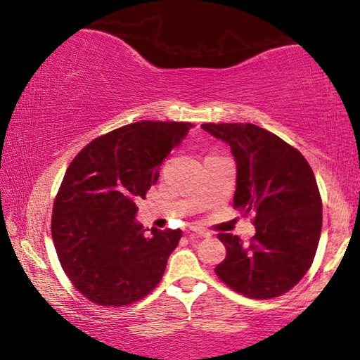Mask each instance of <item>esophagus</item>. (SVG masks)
<instances>
[{
  "instance_id": "esophagus-1",
  "label": "esophagus",
  "mask_w": 360,
  "mask_h": 360,
  "mask_svg": "<svg viewBox=\"0 0 360 360\" xmlns=\"http://www.w3.org/2000/svg\"><path fill=\"white\" fill-rule=\"evenodd\" d=\"M188 230H191L192 233H195V235L202 236V238H210V236H211L210 231L202 229V227H200V225H191V227H188Z\"/></svg>"
}]
</instances>
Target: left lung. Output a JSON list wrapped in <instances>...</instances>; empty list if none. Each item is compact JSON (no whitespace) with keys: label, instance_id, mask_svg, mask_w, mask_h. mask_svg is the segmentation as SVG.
<instances>
[{"label":"left lung","instance_id":"1","mask_svg":"<svg viewBox=\"0 0 360 360\" xmlns=\"http://www.w3.org/2000/svg\"><path fill=\"white\" fill-rule=\"evenodd\" d=\"M227 143L236 162L233 208L254 212L249 245L219 233L227 249L216 275L249 298L285 294L309 270L319 245L322 202L307 158L275 133L254 124H203Z\"/></svg>","mask_w":360,"mask_h":360}]
</instances>
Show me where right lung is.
<instances>
[{
  "label": "right lung",
  "instance_id": "1",
  "mask_svg": "<svg viewBox=\"0 0 360 360\" xmlns=\"http://www.w3.org/2000/svg\"><path fill=\"white\" fill-rule=\"evenodd\" d=\"M141 120L94 139L72 158L53 202L52 240L72 285L103 307H124L155 289L182 230L148 233L136 222L160 165L192 129Z\"/></svg>",
  "mask_w": 360,
  "mask_h": 360
}]
</instances>
